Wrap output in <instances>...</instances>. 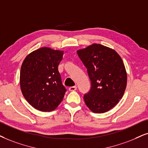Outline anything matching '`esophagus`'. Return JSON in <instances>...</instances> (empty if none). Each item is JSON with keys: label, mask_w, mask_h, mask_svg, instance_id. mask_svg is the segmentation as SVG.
<instances>
[{"label": "esophagus", "mask_w": 148, "mask_h": 148, "mask_svg": "<svg viewBox=\"0 0 148 148\" xmlns=\"http://www.w3.org/2000/svg\"><path fill=\"white\" fill-rule=\"evenodd\" d=\"M77 89V87L76 86H73V87H70L69 88V90L70 91H76Z\"/></svg>", "instance_id": "1"}]
</instances>
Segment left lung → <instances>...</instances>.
<instances>
[{
  "label": "left lung",
  "mask_w": 148,
  "mask_h": 148,
  "mask_svg": "<svg viewBox=\"0 0 148 148\" xmlns=\"http://www.w3.org/2000/svg\"><path fill=\"white\" fill-rule=\"evenodd\" d=\"M87 69L91 82L90 90L84 95V100L93 113L109 111L124 95L127 74L120 56L115 50L94 44L77 51Z\"/></svg>",
  "instance_id": "1"
}]
</instances>
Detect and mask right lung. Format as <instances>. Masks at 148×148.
Wrapping results in <instances>:
<instances>
[{
  "label": "right lung",
  "mask_w": 148,
  "mask_h": 148,
  "mask_svg": "<svg viewBox=\"0 0 148 148\" xmlns=\"http://www.w3.org/2000/svg\"><path fill=\"white\" fill-rule=\"evenodd\" d=\"M63 54V51L41 48L29 54L22 63L20 78L22 93L39 111H53L66 92L58 70Z\"/></svg>",
  "instance_id": "1"
}]
</instances>
